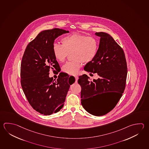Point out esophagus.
Returning <instances> with one entry per match:
<instances>
[{"mask_svg":"<svg viewBox=\"0 0 149 149\" xmlns=\"http://www.w3.org/2000/svg\"><path fill=\"white\" fill-rule=\"evenodd\" d=\"M75 77V82H77V81H78V79H79V77L78 76H74Z\"/></svg>","mask_w":149,"mask_h":149,"instance_id":"34e87169","label":"esophagus"}]
</instances>
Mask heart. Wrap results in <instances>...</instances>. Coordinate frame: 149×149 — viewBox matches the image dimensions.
Listing matches in <instances>:
<instances>
[{"label":"heart","mask_w":149,"mask_h":149,"mask_svg":"<svg viewBox=\"0 0 149 149\" xmlns=\"http://www.w3.org/2000/svg\"><path fill=\"white\" fill-rule=\"evenodd\" d=\"M62 45L57 43L53 45L54 56L58 62H64L68 53L71 54L73 61L63 65L62 70L70 75H76L81 67V62L88 63L95 58L98 49L97 39L93 36L74 34L63 38Z\"/></svg>","instance_id":"obj_1"}]
</instances>
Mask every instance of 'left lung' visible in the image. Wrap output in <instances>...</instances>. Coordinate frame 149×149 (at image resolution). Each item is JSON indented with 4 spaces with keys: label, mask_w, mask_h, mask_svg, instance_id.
<instances>
[{
    "label": "left lung",
    "mask_w": 149,
    "mask_h": 149,
    "mask_svg": "<svg viewBox=\"0 0 149 149\" xmlns=\"http://www.w3.org/2000/svg\"><path fill=\"white\" fill-rule=\"evenodd\" d=\"M95 34L100 37L98 51L95 58L87 63L84 70L90 74L97 73L100 77L91 81L87 75L83 74L79 76L78 83L81 86V104L84 109L92 115L102 116L112 111L121 98L127 70L123 50L112 37L104 32ZM105 91L115 93V97L99 109L94 97Z\"/></svg>",
    "instance_id": "obj_1"
}]
</instances>
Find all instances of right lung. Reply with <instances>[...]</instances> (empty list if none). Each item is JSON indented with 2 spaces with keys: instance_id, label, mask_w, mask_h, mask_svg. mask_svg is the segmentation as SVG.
<instances>
[{
  "instance_id": "obj_1",
  "label": "right lung",
  "mask_w": 149,
  "mask_h": 149,
  "mask_svg": "<svg viewBox=\"0 0 149 149\" xmlns=\"http://www.w3.org/2000/svg\"><path fill=\"white\" fill-rule=\"evenodd\" d=\"M69 31L54 28L41 31L26 47L20 67L21 85L29 103L37 112L51 115L62 109L70 85L75 79L59 73L58 79L49 76L52 68L60 72L52 47L57 37Z\"/></svg>"
}]
</instances>
